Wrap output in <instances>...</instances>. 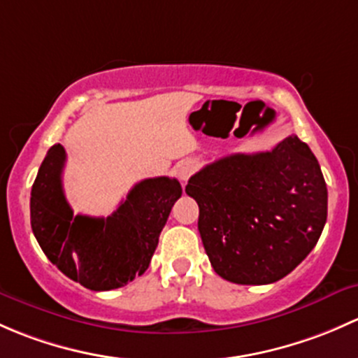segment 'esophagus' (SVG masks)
Wrapping results in <instances>:
<instances>
[{"label":"esophagus","mask_w":358,"mask_h":358,"mask_svg":"<svg viewBox=\"0 0 358 358\" xmlns=\"http://www.w3.org/2000/svg\"><path fill=\"white\" fill-rule=\"evenodd\" d=\"M193 171L194 165L191 164V162H180L178 167H176V174H178V178L182 180V182H187V179L191 178Z\"/></svg>","instance_id":"esophagus-1"}]
</instances>
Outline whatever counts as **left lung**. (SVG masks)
I'll return each mask as SVG.
<instances>
[{
	"instance_id": "left-lung-1",
	"label": "left lung",
	"mask_w": 358,
	"mask_h": 358,
	"mask_svg": "<svg viewBox=\"0 0 358 358\" xmlns=\"http://www.w3.org/2000/svg\"><path fill=\"white\" fill-rule=\"evenodd\" d=\"M186 193L200 206L198 231L213 271L236 285L288 275L317 245L327 219L320 165L296 136L271 152L205 165Z\"/></svg>"
}]
</instances>
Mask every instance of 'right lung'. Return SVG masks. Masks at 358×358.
I'll list each match as a JSON object with an SVG mask.
<instances>
[{"label":"right lung","mask_w":358,"mask_h":358,"mask_svg":"<svg viewBox=\"0 0 358 358\" xmlns=\"http://www.w3.org/2000/svg\"><path fill=\"white\" fill-rule=\"evenodd\" d=\"M65 150H48L31 191V226L44 255L72 281L108 291L145 274L172 206L182 194L178 179L153 178L136 184L108 215H73L62 172Z\"/></svg>","instance_id":"right-lung-1"}]
</instances>
